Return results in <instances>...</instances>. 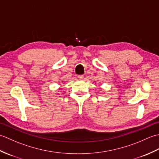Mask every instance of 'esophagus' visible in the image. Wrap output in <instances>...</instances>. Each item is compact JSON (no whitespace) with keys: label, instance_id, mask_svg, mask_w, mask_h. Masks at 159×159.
<instances>
[{"label":"esophagus","instance_id":"1","mask_svg":"<svg viewBox=\"0 0 159 159\" xmlns=\"http://www.w3.org/2000/svg\"><path fill=\"white\" fill-rule=\"evenodd\" d=\"M78 78H79V79L82 80V79H83L84 76L83 75H78Z\"/></svg>","mask_w":159,"mask_h":159}]
</instances>
